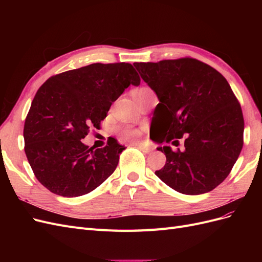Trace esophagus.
Masks as SVG:
<instances>
[{
	"label": "esophagus",
	"instance_id": "34e87169",
	"mask_svg": "<svg viewBox=\"0 0 262 262\" xmlns=\"http://www.w3.org/2000/svg\"><path fill=\"white\" fill-rule=\"evenodd\" d=\"M133 145H134V146H138V147L142 150V152L145 153V154H147V153H149V152H150V148H149V147H147V146H145V145H143V144L133 143Z\"/></svg>",
	"mask_w": 262,
	"mask_h": 262
}]
</instances>
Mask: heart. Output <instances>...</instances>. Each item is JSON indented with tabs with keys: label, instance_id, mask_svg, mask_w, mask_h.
<instances>
[{
	"label": "heart",
	"instance_id": "obj_1",
	"mask_svg": "<svg viewBox=\"0 0 262 262\" xmlns=\"http://www.w3.org/2000/svg\"><path fill=\"white\" fill-rule=\"evenodd\" d=\"M148 92H150V90L147 89V87H141V89L134 90V91L132 92V95H133V96H136V97H140V96H143L144 94H146V93H148ZM121 134H122L123 138L132 140V139L138 138L140 132H139L137 129L131 128V126H125V128H123V129L121 130Z\"/></svg>",
	"mask_w": 262,
	"mask_h": 262
}]
</instances>
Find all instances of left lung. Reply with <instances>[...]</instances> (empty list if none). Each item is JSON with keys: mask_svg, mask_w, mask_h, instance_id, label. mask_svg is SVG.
<instances>
[{"mask_svg": "<svg viewBox=\"0 0 262 262\" xmlns=\"http://www.w3.org/2000/svg\"><path fill=\"white\" fill-rule=\"evenodd\" d=\"M160 100L150 128L166 164L155 175L184 194L207 193L231 172L244 143V117L226 78L205 63L182 58L133 63Z\"/></svg>", "mask_w": 262, "mask_h": 262, "instance_id": "8db88e82", "label": "left lung"}]
</instances>
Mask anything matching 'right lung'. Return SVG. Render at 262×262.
I'll return each mask as SVG.
<instances>
[{"label": "right lung", "instance_id": "add662e5", "mask_svg": "<svg viewBox=\"0 0 262 262\" xmlns=\"http://www.w3.org/2000/svg\"><path fill=\"white\" fill-rule=\"evenodd\" d=\"M140 77L130 63H93L51 76L38 90L24 125L25 153L40 184L67 198L93 191L115 171L125 148L117 140L94 149L83 140Z\"/></svg>", "mask_w": 262, "mask_h": 262}]
</instances>
